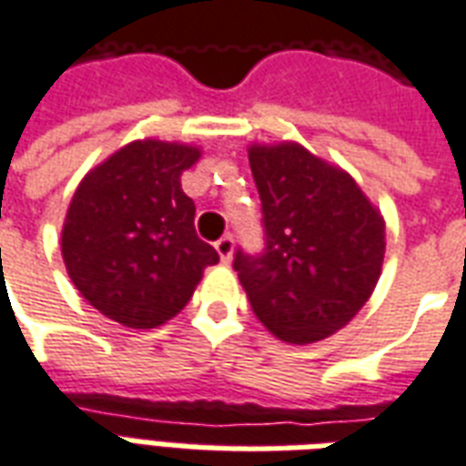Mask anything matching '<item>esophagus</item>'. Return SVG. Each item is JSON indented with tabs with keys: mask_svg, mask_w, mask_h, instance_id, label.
Here are the masks:
<instances>
[{
	"mask_svg": "<svg viewBox=\"0 0 466 466\" xmlns=\"http://www.w3.org/2000/svg\"><path fill=\"white\" fill-rule=\"evenodd\" d=\"M214 249H217V254L222 257V262H229V259H232V252H234L232 234H224V237H219V239L214 242Z\"/></svg>",
	"mask_w": 466,
	"mask_h": 466,
	"instance_id": "esophagus-1",
	"label": "esophagus"
}]
</instances>
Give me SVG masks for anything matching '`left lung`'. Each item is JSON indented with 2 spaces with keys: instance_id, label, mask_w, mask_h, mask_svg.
<instances>
[{
  "instance_id": "left-lung-1",
  "label": "left lung",
  "mask_w": 466,
  "mask_h": 466,
  "mask_svg": "<svg viewBox=\"0 0 466 466\" xmlns=\"http://www.w3.org/2000/svg\"><path fill=\"white\" fill-rule=\"evenodd\" d=\"M264 249L234 252L257 319L292 344L342 329L377 287L384 222L350 174L299 144L252 147Z\"/></svg>"
}]
</instances>
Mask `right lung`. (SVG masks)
<instances>
[{"label":"right lung","mask_w":466,"mask_h":466,"mask_svg":"<svg viewBox=\"0 0 466 466\" xmlns=\"http://www.w3.org/2000/svg\"><path fill=\"white\" fill-rule=\"evenodd\" d=\"M197 147L142 139L122 147L76 187L62 257L72 282L95 309L154 329L192 299L207 267L219 262L194 229V202L182 172Z\"/></svg>","instance_id":"obj_1"}]
</instances>
